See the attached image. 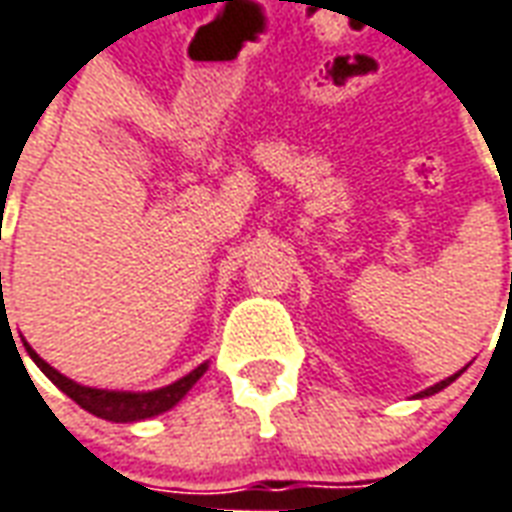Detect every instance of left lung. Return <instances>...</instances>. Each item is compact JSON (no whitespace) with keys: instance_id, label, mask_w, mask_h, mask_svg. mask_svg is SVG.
Listing matches in <instances>:
<instances>
[{"instance_id":"obj_1","label":"left lung","mask_w":512,"mask_h":512,"mask_svg":"<svg viewBox=\"0 0 512 512\" xmlns=\"http://www.w3.org/2000/svg\"><path fill=\"white\" fill-rule=\"evenodd\" d=\"M457 377H460V371H457L455 377H446V380H441V382H438V385H432V388H427V391H421V393H418V396H430V393H438V391H441V388H446L449 382H455Z\"/></svg>"}]
</instances>
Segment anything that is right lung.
Instances as JSON below:
<instances>
[{
  "label": "right lung",
  "mask_w": 512,
  "mask_h": 512,
  "mask_svg": "<svg viewBox=\"0 0 512 512\" xmlns=\"http://www.w3.org/2000/svg\"><path fill=\"white\" fill-rule=\"evenodd\" d=\"M27 352L35 360V366L44 371L49 380L55 382L60 391L71 396L82 410H88V413H94V416L105 418V421H121V424H127V421H141V418H152L157 413H166L171 407L180 402L185 393L191 391L196 385V380L205 374L207 363H202L199 368H194L191 374H185L182 380L171 382L166 388H160V391H149V393H116V391H96V388H85V385H77V382H71L69 377H63L60 371L49 366L46 360L32 352L30 346H27Z\"/></svg>",
  "instance_id": "1"
}]
</instances>
